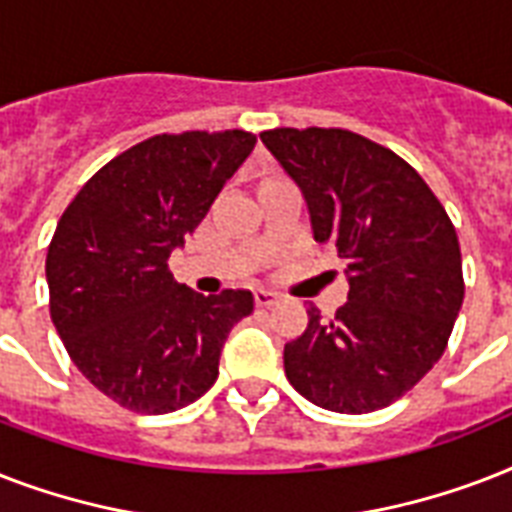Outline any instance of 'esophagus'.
<instances>
[{"mask_svg":"<svg viewBox=\"0 0 512 512\" xmlns=\"http://www.w3.org/2000/svg\"><path fill=\"white\" fill-rule=\"evenodd\" d=\"M281 297L276 295V292H271V289H255V303L260 305V308H271V305L279 303Z\"/></svg>","mask_w":512,"mask_h":512,"instance_id":"esophagus-1","label":"esophagus"}]
</instances>
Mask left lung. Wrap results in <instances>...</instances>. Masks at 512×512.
I'll return each instance as SVG.
<instances>
[{"instance_id":"obj_1","label":"left lung","mask_w":512,"mask_h":512,"mask_svg":"<svg viewBox=\"0 0 512 512\" xmlns=\"http://www.w3.org/2000/svg\"><path fill=\"white\" fill-rule=\"evenodd\" d=\"M300 185L313 239L348 265V303L316 308L284 345V372L311 404L377 412L412 390L444 356L462 308L460 239L412 164L340 127L260 132Z\"/></svg>"}]
</instances>
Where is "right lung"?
Listing matches in <instances>:
<instances>
[{
  "label": "right lung",
  "mask_w": 512,
  "mask_h": 512,
  "mask_svg": "<svg viewBox=\"0 0 512 512\" xmlns=\"http://www.w3.org/2000/svg\"><path fill=\"white\" fill-rule=\"evenodd\" d=\"M255 135H154L82 185L47 249L50 316L76 369L114 404L167 414L217 380L220 350L255 308L249 289L177 284L172 249L196 231Z\"/></svg>",
  "instance_id": "add662e5"
}]
</instances>
